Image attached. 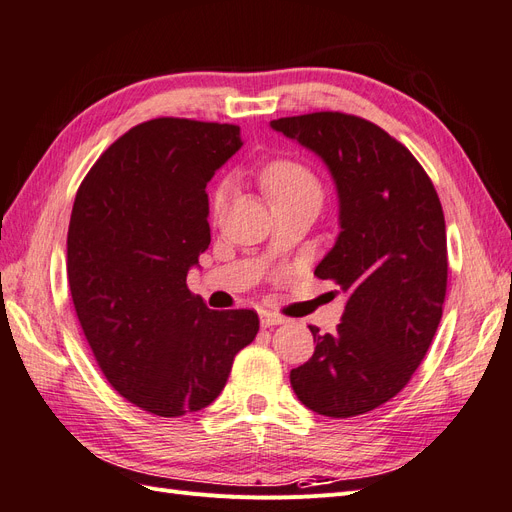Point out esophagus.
Returning <instances> with one entry per match:
<instances>
[{"label":"esophagus","instance_id":"esophagus-1","mask_svg":"<svg viewBox=\"0 0 512 512\" xmlns=\"http://www.w3.org/2000/svg\"><path fill=\"white\" fill-rule=\"evenodd\" d=\"M285 318L279 316V313H272V311H261V326H277L283 324Z\"/></svg>","mask_w":512,"mask_h":512}]
</instances>
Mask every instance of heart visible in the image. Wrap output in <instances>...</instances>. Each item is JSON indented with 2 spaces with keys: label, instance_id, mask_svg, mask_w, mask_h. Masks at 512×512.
<instances>
[{
  "label": "heart",
  "instance_id": "b5f03b06",
  "mask_svg": "<svg viewBox=\"0 0 512 512\" xmlns=\"http://www.w3.org/2000/svg\"><path fill=\"white\" fill-rule=\"evenodd\" d=\"M261 186H264L266 194L270 196V201H281L287 199V196H294L298 192L305 190H316L320 192V183L316 175L311 170L294 160H274L270 162L264 170H261ZM229 192V183H222V186L214 194V212H220L222 205H225Z\"/></svg>",
  "mask_w": 512,
  "mask_h": 512
}]
</instances>
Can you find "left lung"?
I'll list each match as a JSON object with an SVG mask.
<instances>
[{"instance_id": "1", "label": "left lung", "mask_w": 512, "mask_h": 512, "mask_svg": "<svg viewBox=\"0 0 512 512\" xmlns=\"http://www.w3.org/2000/svg\"><path fill=\"white\" fill-rule=\"evenodd\" d=\"M316 151L339 192V238L316 277L348 296L335 333L290 372L307 409L355 417L406 387L437 333L448 290V242L435 186L413 153L385 129L344 112L270 123Z\"/></svg>"}]
</instances>
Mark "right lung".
Returning a JSON list of instances; mask_svg holds the SVG:
<instances>
[{"label": "right lung", "instance_id": "right-lung-1", "mask_svg": "<svg viewBox=\"0 0 512 512\" xmlns=\"http://www.w3.org/2000/svg\"><path fill=\"white\" fill-rule=\"evenodd\" d=\"M240 147L238 125L160 116L114 140L75 194L77 320L106 381L153 415L212 404L259 331L257 311L207 309L186 283L212 240L205 186Z\"/></svg>", "mask_w": 512, "mask_h": 512}]
</instances>
